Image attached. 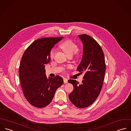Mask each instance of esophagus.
I'll list each match as a JSON object with an SVG mask.
<instances>
[{"mask_svg": "<svg viewBox=\"0 0 131 131\" xmlns=\"http://www.w3.org/2000/svg\"><path fill=\"white\" fill-rule=\"evenodd\" d=\"M68 82V80L67 79H66V78L63 79V82L64 83H67Z\"/></svg>", "mask_w": 131, "mask_h": 131, "instance_id": "34e87169", "label": "esophagus"}]
</instances>
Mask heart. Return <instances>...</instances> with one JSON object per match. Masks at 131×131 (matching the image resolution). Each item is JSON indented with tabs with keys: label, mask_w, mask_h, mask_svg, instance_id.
<instances>
[{
	"label": "heart",
	"mask_w": 131,
	"mask_h": 131,
	"mask_svg": "<svg viewBox=\"0 0 131 131\" xmlns=\"http://www.w3.org/2000/svg\"><path fill=\"white\" fill-rule=\"evenodd\" d=\"M60 48L68 56H72L74 54L78 55L77 52L78 50V45L71 40H67L62 42L60 45ZM55 53V50L53 48L51 49L50 53V56L51 58H53Z\"/></svg>",
	"instance_id": "b5f03b06"
}]
</instances>
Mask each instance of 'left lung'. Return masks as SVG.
Segmentation results:
<instances>
[{
  "label": "left lung",
  "mask_w": 131,
  "mask_h": 131,
  "mask_svg": "<svg viewBox=\"0 0 131 131\" xmlns=\"http://www.w3.org/2000/svg\"><path fill=\"white\" fill-rule=\"evenodd\" d=\"M79 37L83 44V53L77 70L84 72V75L81 84L75 80L68 81L74 86L69 97L76 107L84 108L94 103L101 91L106 64L103 50L97 42L86 34L79 35Z\"/></svg>",
  "instance_id": "left-lung-1"
}]
</instances>
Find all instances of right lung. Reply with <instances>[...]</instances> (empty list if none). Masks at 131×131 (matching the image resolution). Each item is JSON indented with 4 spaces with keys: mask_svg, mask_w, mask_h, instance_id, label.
Masks as SVG:
<instances>
[{
    "mask_svg": "<svg viewBox=\"0 0 131 131\" xmlns=\"http://www.w3.org/2000/svg\"><path fill=\"white\" fill-rule=\"evenodd\" d=\"M62 37L43 38L35 41L25 51L19 66V75L23 94L37 108H43L52 101L56 89L63 84L62 78L47 77L45 64L50 61V53Z\"/></svg>",
    "mask_w": 131,
    "mask_h": 131,
    "instance_id": "add662e5",
    "label": "right lung"
}]
</instances>
